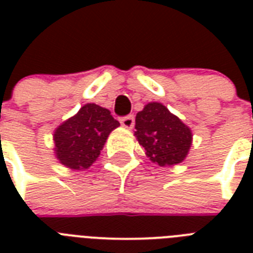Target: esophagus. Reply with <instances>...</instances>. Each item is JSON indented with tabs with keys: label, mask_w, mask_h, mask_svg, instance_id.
<instances>
[{
	"label": "esophagus",
	"mask_w": 253,
	"mask_h": 253,
	"mask_svg": "<svg viewBox=\"0 0 253 253\" xmlns=\"http://www.w3.org/2000/svg\"><path fill=\"white\" fill-rule=\"evenodd\" d=\"M121 123H122V126L125 127V128H132L135 123L134 115H127V117H123V118L121 119Z\"/></svg>",
	"instance_id": "obj_1"
}]
</instances>
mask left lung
Instances as JSON below:
<instances>
[{
    "instance_id": "8db88e82",
    "label": "left lung",
    "mask_w": 253,
    "mask_h": 253,
    "mask_svg": "<svg viewBox=\"0 0 253 253\" xmlns=\"http://www.w3.org/2000/svg\"><path fill=\"white\" fill-rule=\"evenodd\" d=\"M135 138L146 156L160 167L180 164L192 147V130L163 103L150 102L135 118Z\"/></svg>"
}]
</instances>
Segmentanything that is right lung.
<instances>
[{
	"mask_svg": "<svg viewBox=\"0 0 253 253\" xmlns=\"http://www.w3.org/2000/svg\"><path fill=\"white\" fill-rule=\"evenodd\" d=\"M119 122L110 111L95 103H86L53 131L55 156L72 170L87 169L98 159L106 139Z\"/></svg>",
	"mask_w": 253,
	"mask_h": 253,
	"instance_id": "right-lung-1",
	"label": "right lung"
}]
</instances>
